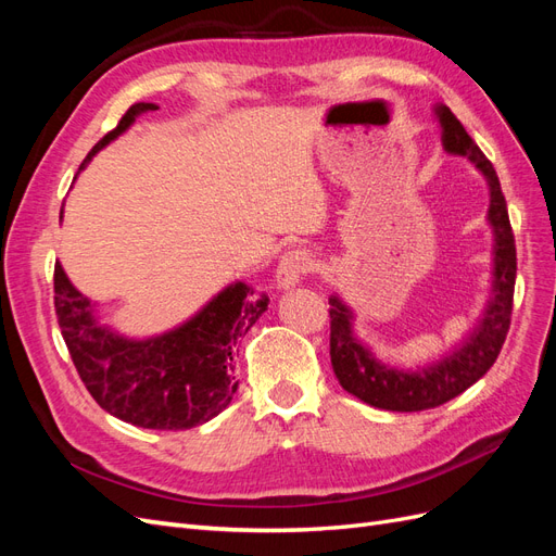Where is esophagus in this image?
Returning <instances> with one entry per match:
<instances>
[{"label": "esophagus", "instance_id": "obj_1", "mask_svg": "<svg viewBox=\"0 0 556 556\" xmlns=\"http://www.w3.org/2000/svg\"><path fill=\"white\" fill-rule=\"evenodd\" d=\"M313 271V255L306 250H290L280 257L276 268V282L280 290H290L301 280V276Z\"/></svg>", "mask_w": 556, "mask_h": 556}]
</instances>
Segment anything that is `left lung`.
<instances>
[{
  "instance_id": "8db88e82",
  "label": "left lung",
  "mask_w": 556,
  "mask_h": 556,
  "mask_svg": "<svg viewBox=\"0 0 556 556\" xmlns=\"http://www.w3.org/2000/svg\"><path fill=\"white\" fill-rule=\"evenodd\" d=\"M433 111L439 115L443 129V148L450 155H459L473 162L486 178V185H490L486 220H490L494 231L492 296L486 301V308L478 319V325L459 345H454L439 362L415 368V371L378 362L374 352L355 336V329H352L355 315H352L350 306H345L339 296L329 299V355L336 378H339L345 392L368 403V406L396 413H417L443 406V403L459 396L470 384L478 382L496 362L510 329L513 315L517 252L506 197L501 192L498 176L492 162L484 157L478 143L468 137V131L454 117V113L443 104Z\"/></svg>"
}]
</instances>
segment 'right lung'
Wrapping results in <instances>:
<instances>
[{
  "mask_svg": "<svg viewBox=\"0 0 556 556\" xmlns=\"http://www.w3.org/2000/svg\"><path fill=\"white\" fill-rule=\"evenodd\" d=\"M155 109L146 102L129 106L78 172L141 113ZM266 306V294L255 296L250 285L233 282L180 327L143 341L125 339L99 323L92 301L55 264V313L80 380L106 413L143 429H192L223 413L239 387L233 345Z\"/></svg>",
  "mask_w": 556,
  "mask_h": 556,
  "instance_id": "obj_1",
  "label": "right lung"
}]
</instances>
